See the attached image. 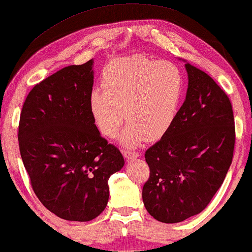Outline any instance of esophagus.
<instances>
[{
	"instance_id": "esophagus-1",
	"label": "esophagus",
	"mask_w": 252,
	"mask_h": 252,
	"mask_svg": "<svg viewBox=\"0 0 252 252\" xmlns=\"http://www.w3.org/2000/svg\"><path fill=\"white\" fill-rule=\"evenodd\" d=\"M123 155L124 157H125L126 159H136L140 157V155H138V152L136 151H130V150H124L123 151Z\"/></svg>"
}]
</instances>
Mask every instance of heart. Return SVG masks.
<instances>
[{"label":"heart","mask_w":252,"mask_h":252,"mask_svg":"<svg viewBox=\"0 0 252 252\" xmlns=\"http://www.w3.org/2000/svg\"><path fill=\"white\" fill-rule=\"evenodd\" d=\"M102 87L103 91L94 90L90 95L96 127L105 136L114 137L126 116L128 123L120 142L136 147L145 138L161 137L173 125L184 96L185 77L175 63L136 54L109 63Z\"/></svg>","instance_id":"b5f03b06"}]
</instances>
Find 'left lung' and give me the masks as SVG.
I'll return each mask as SVG.
<instances>
[{"mask_svg":"<svg viewBox=\"0 0 252 252\" xmlns=\"http://www.w3.org/2000/svg\"><path fill=\"white\" fill-rule=\"evenodd\" d=\"M187 97L170 128L145 151L150 177L142 189L148 213L174 224L198 215L223 184L235 143L228 96L216 82L185 61Z\"/></svg>","mask_w":252,"mask_h":252,"instance_id":"left-lung-1","label":"left lung"}]
</instances>
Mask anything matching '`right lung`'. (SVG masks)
<instances>
[{
  "instance_id": "right-lung-1",
  "label": "right lung",
  "mask_w": 252,
  "mask_h": 252,
  "mask_svg": "<svg viewBox=\"0 0 252 252\" xmlns=\"http://www.w3.org/2000/svg\"><path fill=\"white\" fill-rule=\"evenodd\" d=\"M93 63L68 65L35 85L20 114L18 141L32 188L65 220L99 216L109 200V178L125 165L91 115Z\"/></svg>"
}]
</instances>
